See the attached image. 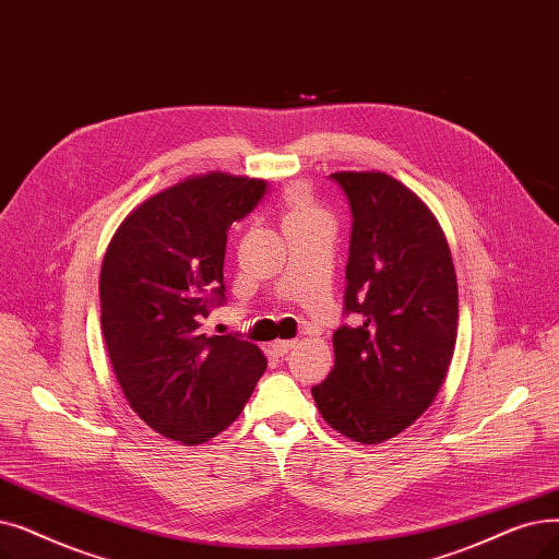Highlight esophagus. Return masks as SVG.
Wrapping results in <instances>:
<instances>
[{
	"label": "esophagus",
	"mask_w": 559,
	"mask_h": 559,
	"mask_svg": "<svg viewBox=\"0 0 559 559\" xmlns=\"http://www.w3.org/2000/svg\"><path fill=\"white\" fill-rule=\"evenodd\" d=\"M297 347V340H276V343H272V349L276 356H285L289 349Z\"/></svg>",
	"instance_id": "esophagus-1"
}]
</instances>
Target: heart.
Here are the masks:
<instances>
[{"label":"heart","instance_id":"obj_1","mask_svg":"<svg viewBox=\"0 0 559 559\" xmlns=\"http://www.w3.org/2000/svg\"><path fill=\"white\" fill-rule=\"evenodd\" d=\"M285 205V222H310V219H326V214L312 201L306 187L287 189L283 197Z\"/></svg>","mask_w":559,"mask_h":559}]
</instances>
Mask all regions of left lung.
<instances>
[{
  "instance_id": "obj_1",
  "label": "left lung",
  "mask_w": 559,
  "mask_h": 559,
  "mask_svg": "<svg viewBox=\"0 0 559 559\" xmlns=\"http://www.w3.org/2000/svg\"><path fill=\"white\" fill-rule=\"evenodd\" d=\"M352 207L345 310L335 366L312 388L322 418L349 441L379 445L414 425L445 381L456 345L459 289L445 233L393 176L337 171Z\"/></svg>"
}]
</instances>
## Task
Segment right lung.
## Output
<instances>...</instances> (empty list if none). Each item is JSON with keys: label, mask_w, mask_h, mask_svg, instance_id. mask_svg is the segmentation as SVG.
<instances>
[{"label": "right lung", "mask_w": 559, "mask_h": 559, "mask_svg": "<svg viewBox=\"0 0 559 559\" xmlns=\"http://www.w3.org/2000/svg\"><path fill=\"white\" fill-rule=\"evenodd\" d=\"M266 185L210 171L139 203L116 228L100 272V324L116 381L134 414L182 445L230 427L266 368L235 335L201 331L224 301L226 237Z\"/></svg>", "instance_id": "add662e5"}]
</instances>
